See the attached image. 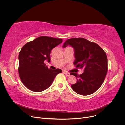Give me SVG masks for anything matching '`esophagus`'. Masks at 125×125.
<instances>
[{"label": "esophagus", "instance_id": "34e87169", "mask_svg": "<svg viewBox=\"0 0 125 125\" xmlns=\"http://www.w3.org/2000/svg\"><path fill=\"white\" fill-rule=\"evenodd\" d=\"M63 73L66 74V76H67V77L70 76V73H69L68 72H67L66 71H63Z\"/></svg>", "mask_w": 125, "mask_h": 125}]
</instances>
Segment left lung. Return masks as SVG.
<instances>
[{
  "mask_svg": "<svg viewBox=\"0 0 125 125\" xmlns=\"http://www.w3.org/2000/svg\"><path fill=\"white\" fill-rule=\"evenodd\" d=\"M68 45L74 50L75 68L84 69L80 75L70 73L77 79L76 83L71 85V88L80 95H90L100 88L107 74L106 54L99 45L82 37L68 39L63 47Z\"/></svg>",
  "mask_w": 125,
  "mask_h": 125,
  "instance_id": "obj_1",
  "label": "left lung"
}]
</instances>
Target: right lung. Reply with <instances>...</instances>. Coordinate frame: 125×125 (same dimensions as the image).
Segmentation results:
<instances>
[{"instance_id":"obj_1","label":"right lung","mask_w":125,"mask_h":125,"mask_svg":"<svg viewBox=\"0 0 125 125\" xmlns=\"http://www.w3.org/2000/svg\"><path fill=\"white\" fill-rule=\"evenodd\" d=\"M62 42V39L42 36L22 47L19 54V75L30 90L38 92L47 89L62 73L60 69H48L44 61L50 62L51 51Z\"/></svg>"}]
</instances>
